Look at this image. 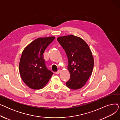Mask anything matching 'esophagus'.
<instances>
[{"instance_id":"1","label":"esophagus","mask_w":120,"mask_h":120,"mask_svg":"<svg viewBox=\"0 0 120 120\" xmlns=\"http://www.w3.org/2000/svg\"><path fill=\"white\" fill-rule=\"evenodd\" d=\"M61 72V70H58L57 71V72H55V73H56V74H59V73H60Z\"/></svg>"}]
</instances>
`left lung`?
Listing matches in <instances>:
<instances>
[{
    "mask_svg": "<svg viewBox=\"0 0 120 120\" xmlns=\"http://www.w3.org/2000/svg\"><path fill=\"white\" fill-rule=\"evenodd\" d=\"M57 39L68 59V70L71 77L66 85L72 90L81 89L92 72L94 59L91 50L83 39L72 34L60 36Z\"/></svg>",
    "mask_w": 120,
    "mask_h": 120,
    "instance_id": "obj_1",
    "label": "left lung"
}]
</instances>
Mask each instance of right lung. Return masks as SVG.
<instances>
[{
	"label": "right lung",
	"instance_id": "1",
	"mask_svg": "<svg viewBox=\"0 0 120 120\" xmlns=\"http://www.w3.org/2000/svg\"><path fill=\"white\" fill-rule=\"evenodd\" d=\"M54 38V36L38 38L23 50L19 70L22 80L31 89H43L52 76L53 73L46 67L43 54Z\"/></svg>",
	"mask_w": 120,
	"mask_h": 120
}]
</instances>
